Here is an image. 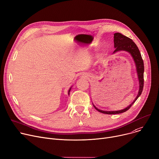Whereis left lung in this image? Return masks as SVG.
I'll list each match as a JSON object with an SVG mask.
<instances>
[{"mask_svg":"<svg viewBox=\"0 0 159 159\" xmlns=\"http://www.w3.org/2000/svg\"><path fill=\"white\" fill-rule=\"evenodd\" d=\"M114 47L115 48V49L113 52V53L119 51H126L131 55L136 66L138 79L139 80V90L138 92V95L135 98V101H133L129 106H128L127 107L125 108V109L122 110L113 111H103V110L98 109V108H97L93 105L94 107L98 111L104 114H109V115L122 113L128 110L130 108V107L134 104V102L137 101V98L141 95L142 91H143V87H144V62L143 60V58H142L139 49L137 46V45L135 44V43L131 39L122 35L121 33H115L114 34Z\"/></svg>","mask_w":159,"mask_h":159,"instance_id":"1","label":"left lung"}]
</instances>
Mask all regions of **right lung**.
<instances>
[{
  "label": "right lung",
  "mask_w": 159,
  "mask_h": 159,
  "mask_svg": "<svg viewBox=\"0 0 159 159\" xmlns=\"http://www.w3.org/2000/svg\"><path fill=\"white\" fill-rule=\"evenodd\" d=\"M71 88H70V89H69V91H68V94L70 95V90H71Z\"/></svg>",
  "instance_id": "right-lung-1"
}]
</instances>
